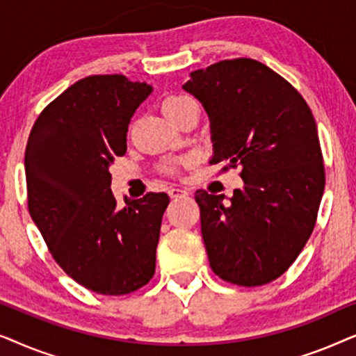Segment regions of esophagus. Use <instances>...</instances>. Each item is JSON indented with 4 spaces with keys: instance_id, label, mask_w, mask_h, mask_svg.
Instances as JSON below:
<instances>
[{
    "instance_id": "obj_1",
    "label": "esophagus",
    "mask_w": 356,
    "mask_h": 356,
    "mask_svg": "<svg viewBox=\"0 0 356 356\" xmlns=\"http://www.w3.org/2000/svg\"><path fill=\"white\" fill-rule=\"evenodd\" d=\"M188 191L186 189H181V188H170L168 189V196L170 197H184L188 196Z\"/></svg>"
}]
</instances>
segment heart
Returning a JSON list of instances; mask_svg holds the SVG:
<instances>
[{"label": "heart", "instance_id": "heart-1", "mask_svg": "<svg viewBox=\"0 0 356 356\" xmlns=\"http://www.w3.org/2000/svg\"><path fill=\"white\" fill-rule=\"evenodd\" d=\"M162 110L165 116L175 123V121H178L183 115H186L188 111L196 110V104H194L191 97L183 94H173L165 97L162 102Z\"/></svg>", "mask_w": 356, "mask_h": 356}]
</instances>
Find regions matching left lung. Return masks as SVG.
<instances>
[{"mask_svg": "<svg viewBox=\"0 0 356 356\" xmlns=\"http://www.w3.org/2000/svg\"><path fill=\"white\" fill-rule=\"evenodd\" d=\"M183 89L211 120V163L241 167L245 183L228 202L196 191L209 264L230 284H269L316 225L325 173L314 116L289 81L251 58L193 71Z\"/></svg>", "mask_w": 356, "mask_h": 356, "instance_id": "obj_1", "label": "left lung"}]
</instances>
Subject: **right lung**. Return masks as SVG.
<instances>
[{
    "instance_id": "obj_1",
    "label": "right lung",
    "mask_w": 356,
    "mask_h": 356,
    "mask_svg": "<svg viewBox=\"0 0 356 356\" xmlns=\"http://www.w3.org/2000/svg\"><path fill=\"white\" fill-rule=\"evenodd\" d=\"M150 92L123 74L84 77L45 106L27 140L32 220L58 266L100 295L133 293L155 274L170 197H124L120 209L108 170L126 154L129 121Z\"/></svg>"
}]
</instances>
